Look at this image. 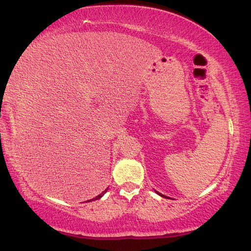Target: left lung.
Returning <instances> with one entry per match:
<instances>
[{
    "instance_id": "left-lung-1",
    "label": "left lung",
    "mask_w": 251,
    "mask_h": 251,
    "mask_svg": "<svg viewBox=\"0 0 251 251\" xmlns=\"http://www.w3.org/2000/svg\"><path fill=\"white\" fill-rule=\"evenodd\" d=\"M158 194H159V192H158ZM159 195H160V194H159ZM160 196L163 197V198H167V197H166V196H163V195H160Z\"/></svg>"
}]
</instances>
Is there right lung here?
Instances as JSON below:
<instances>
[{"label": "right lung", "instance_id": "obj_1", "mask_svg": "<svg viewBox=\"0 0 251 251\" xmlns=\"http://www.w3.org/2000/svg\"><path fill=\"white\" fill-rule=\"evenodd\" d=\"M105 192H106V190H104L103 192H102V194H100V195H99V196H97V197H96V198H93V199H91V200H97V199H100V198H101V197H102V196H103V195L105 194ZM91 200H89V201H91Z\"/></svg>", "mask_w": 251, "mask_h": 251}]
</instances>
